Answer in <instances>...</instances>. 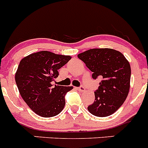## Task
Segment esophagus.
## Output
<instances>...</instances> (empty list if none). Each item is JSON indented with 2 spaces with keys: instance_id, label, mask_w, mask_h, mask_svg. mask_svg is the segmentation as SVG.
I'll return each mask as SVG.
<instances>
[{
  "instance_id": "1",
  "label": "esophagus",
  "mask_w": 148,
  "mask_h": 148,
  "mask_svg": "<svg viewBox=\"0 0 148 148\" xmlns=\"http://www.w3.org/2000/svg\"><path fill=\"white\" fill-rule=\"evenodd\" d=\"M77 89L79 91H85V88L84 86H80L77 88Z\"/></svg>"
}]
</instances>
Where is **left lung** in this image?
Wrapping results in <instances>:
<instances>
[{
    "label": "left lung",
    "instance_id": "obj_1",
    "mask_svg": "<svg viewBox=\"0 0 148 148\" xmlns=\"http://www.w3.org/2000/svg\"><path fill=\"white\" fill-rule=\"evenodd\" d=\"M93 73L102 78L94 91L95 100L88 110L98 117L112 115L123 104L130 88L131 67L126 57L112 49H92L78 55Z\"/></svg>",
    "mask_w": 148,
    "mask_h": 148
}]
</instances>
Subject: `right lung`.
Masks as SVG:
<instances>
[{"label":"right lung","mask_w":148,"mask_h":148,"mask_svg":"<svg viewBox=\"0 0 148 148\" xmlns=\"http://www.w3.org/2000/svg\"><path fill=\"white\" fill-rule=\"evenodd\" d=\"M70 56L56 54L48 51L24 57L15 74L21 97L37 115L49 118L58 115L65 105L64 96L73 86L51 84L59 75V69L67 64Z\"/></svg>","instance_id":"right-lung-1"}]
</instances>
